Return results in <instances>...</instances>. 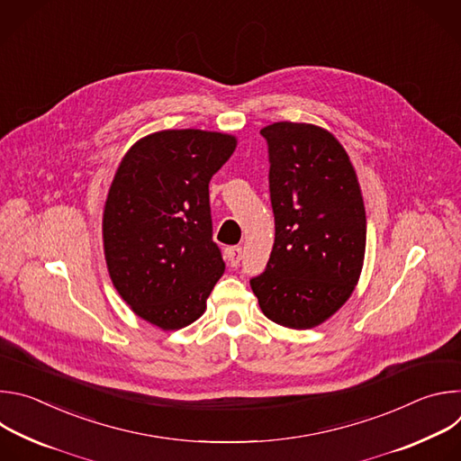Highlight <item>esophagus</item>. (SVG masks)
Returning <instances> with one entry per match:
<instances>
[{"label":"esophagus","mask_w":461,"mask_h":461,"mask_svg":"<svg viewBox=\"0 0 461 461\" xmlns=\"http://www.w3.org/2000/svg\"><path fill=\"white\" fill-rule=\"evenodd\" d=\"M228 260H230V265L233 268H237L240 265V260H242V248L240 246H231L228 249Z\"/></svg>","instance_id":"1"}]
</instances>
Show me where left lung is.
I'll use <instances>...</instances> for the list:
<instances>
[{
  "label": "left lung",
  "instance_id": "1",
  "mask_svg": "<svg viewBox=\"0 0 461 461\" xmlns=\"http://www.w3.org/2000/svg\"><path fill=\"white\" fill-rule=\"evenodd\" d=\"M260 135L268 144L276 242L267 270L249 285L268 319L306 330L334 315L357 285L363 196L347 151L328 131L277 122Z\"/></svg>",
  "mask_w": 461,
  "mask_h": 461
}]
</instances>
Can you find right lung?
<instances>
[{
	"instance_id": "1",
	"label": "right lung",
	"mask_w": 461,
	"mask_h": 461,
	"mask_svg": "<svg viewBox=\"0 0 461 461\" xmlns=\"http://www.w3.org/2000/svg\"><path fill=\"white\" fill-rule=\"evenodd\" d=\"M235 146L212 131H158L127 151L113 178L102 226L109 276L133 312L162 330L199 319L224 274L210 180Z\"/></svg>"
}]
</instances>
